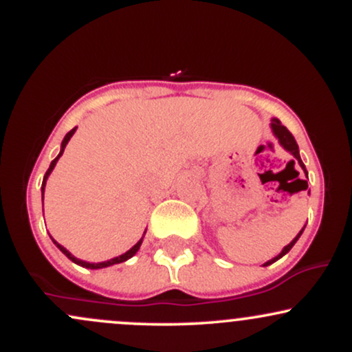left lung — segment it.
Returning <instances> with one entry per match:
<instances>
[{
	"label": "left lung",
	"mask_w": 352,
	"mask_h": 352,
	"mask_svg": "<svg viewBox=\"0 0 352 352\" xmlns=\"http://www.w3.org/2000/svg\"><path fill=\"white\" fill-rule=\"evenodd\" d=\"M272 129H273V134L278 137V140H280V144H281L283 147H285L286 151H288L289 153H293V157H294V159L298 160V164L301 165V168H302V170L306 172V168H305V164H302V160H301V157H300V148H298V144H296V140H294V137H293L292 132H289L288 129L285 127V125H281V122H280V120H278V119H273V120H272ZM289 164H292V162H289ZM293 164H294V160H293ZM306 177H308V173H306ZM305 182H306V180H305ZM306 184H308V182H306ZM306 187H308V185H306ZM302 230H305V228H302ZM302 230H301L300 233H298V236L294 238V240L292 241V243H289L288 246H285V248H283V252H281L280 254H278L276 258H273V260L266 261L265 266L272 265V263H274V261H276V260H280L281 256H285V254L288 253L289 250L293 248V245L296 243V241H298V238L301 236Z\"/></svg>",
	"instance_id": "left-lung-1"
}]
</instances>
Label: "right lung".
Here are the masks:
<instances>
[{"label":"right lung","mask_w":352,"mask_h":352,"mask_svg":"<svg viewBox=\"0 0 352 352\" xmlns=\"http://www.w3.org/2000/svg\"><path fill=\"white\" fill-rule=\"evenodd\" d=\"M76 132V127L72 129V131H69L66 134V137H64V140H63V144H60V152H59V155L56 157L54 160H52L51 162V165H50V168H47V172H46V175H44V180H43V187H41V190H43V197H44V185H46V180H47V177H50V173L52 172V168H54V165H56V162H58L59 160V157L63 155V152H64V148H66V145H67V142H69V139L72 137V134H74ZM54 241V240H52ZM54 245L58 246V248L60 250V252H63L64 254H66L67 258H69L71 261H74L76 265H79V266H84V268H91V270H99V268H106V266H111V265H116V263H122V261H125V260H129V258H132L134 256V254L137 253V250L140 248V245H142V240H139L137 241V243L132 246L131 250H129L127 253H124V254H120V256H117V258H112V260H109V261H102V263H87V261H82V260H78V258L76 256H72V254L67 252L66 248H64V246H60L58 241H54Z\"/></svg>","instance_id":"obj_1"}]
</instances>
